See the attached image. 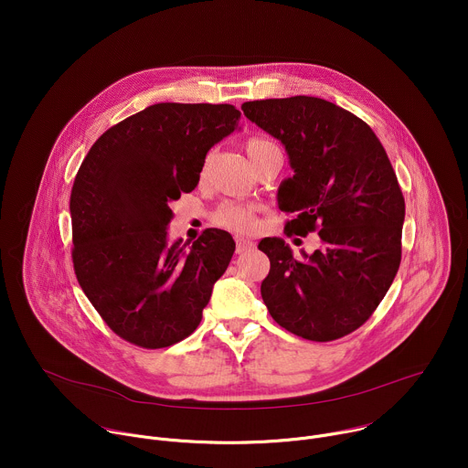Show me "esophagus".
I'll list each match as a JSON object with an SVG mask.
<instances>
[{
    "instance_id": "obj_1",
    "label": "esophagus",
    "mask_w": 468,
    "mask_h": 468,
    "mask_svg": "<svg viewBox=\"0 0 468 468\" xmlns=\"http://www.w3.org/2000/svg\"><path fill=\"white\" fill-rule=\"evenodd\" d=\"M253 248H255V244L251 240L237 239V253H246V251H251Z\"/></svg>"
}]
</instances>
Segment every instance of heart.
Wrapping results in <instances>:
<instances>
[{"mask_svg": "<svg viewBox=\"0 0 468 468\" xmlns=\"http://www.w3.org/2000/svg\"><path fill=\"white\" fill-rule=\"evenodd\" d=\"M272 148H278L274 143L261 139V137H253L246 143V154L250 155L251 163L261 157L264 152H269ZM215 224L229 229L233 233H251L257 226L255 220V207L253 206H242V204H235V202H226L222 204L215 217H213Z\"/></svg>", "mask_w": 468, "mask_h": 468, "instance_id": "obj_1", "label": "heart"}]
</instances>
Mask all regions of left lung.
I'll list each match as a JSON object with an SVG mask.
<instances>
[{
  "instance_id": "obj_1",
  "label": "left lung",
  "mask_w": 468,
  "mask_h": 468,
  "mask_svg": "<svg viewBox=\"0 0 468 468\" xmlns=\"http://www.w3.org/2000/svg\"><path fill=\"white\" fill-rule=\"evenodd\" d=\"M242 111L285 146L294 170L278 190L280 209L294 213L287 235L318 229L322 242L298 261L283 239H262V302L302 339H341L370 318L402 259L406 202L390 161L374 131L331 101L257 100Z\"/></svg>"
}]
</instances>
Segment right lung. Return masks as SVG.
<instances>
[{
  "instance_id": "1",
  "label": "right lung",
  "mask_w": 468,
  "mask_h": 468,
  "mask_svg": "<svg viewBox=\"0 0 468 468\" xmlns=\"http://www.w3.org/2000/svg\"><path fill=\"white\" fill-rule=\"evenodd\" d=\"M228 103H155L92 144L70 194L78 282L123 341L172 346L197 327L235 242L206 229L168 244L170 204L194 190L207 152L239 129Z\"/></svg>"
}]
</instances>
